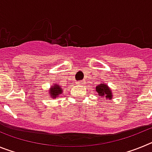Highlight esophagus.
Instances as JSON below:
<instances>
[{"label":"esophagus","mask_w":152,"mask_h":152,"mask_svg":"<svg viewBox=\"0 0 152 152\" xmlns=\"http://www.w3.org/2000/svg\"><path fill=\"white\" fill-rule=\"evenodd\" d=\"M83 82H84L83 80H80V81H77V82H76V84H82Z\"/></svg>","instance_id":"obj_1"}]
</instances>
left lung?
<instances>
[{"label":"left lung","mask_w":152,"mask_h":152,"mask_svg":"<svg viewBox=\"0 0 152 152\" xmlns=\"http://www.w3.org/2000/svg\"><path fill=\"white\" fill-rule=\"evenodd\" d=\"M95 91L97 92L98 95L101 96V98H105L106 100H111L113 99V93L111 89L110 88L107 84H106L104 82L100 83L98 84L95 88Z\"/></svg>","instance_id":"8db88e82"}]
</instances>
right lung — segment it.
Wrapping results in <instances>:
<instances>
[{
	"label": "right lung",
	"mask_w": 152,
	"mask_h": 152,
	"mask_svg": "<svg viewBox=\"0 0 152 152\" xmlns=\"http://www.w3.org/2000/svg\"><path fill=\"white\" fill-rule=\"evenodd\" d=\"M63 88H61L59 84L57 83H55L52 85H51L50 88L49 89V96L52 99H56V97H58L61 94H62Z\"/></svg>",
	"instance_id": "1"
}]
</instances>
